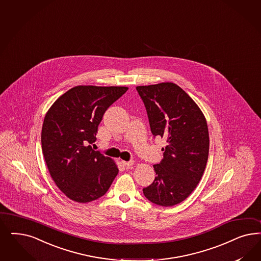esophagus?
<instances>
[{
  "label": "esophagus",
  "instance_id": "obj_1",
  "mask_svg": "<svg viewBox=\"0 0 261 261\" xmlns=\"http://www.w3.org/2000/svg\"><path fill=\"white\" fill-rule=\"evenodd\" d=\"M122 164L124 166H126L127 168H130L134 164H135V161L134 160H130V161H122Z\"/></svg>",
  "mask_w": 261,
  "mask_h": 261
}]
</instances>
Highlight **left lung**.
<instances>
[{
	"label": "left lung",
	"instance_id": "1",
	"mask_svg": "<svg viewBox=\"0 0 261 261\" xmlns=\"http://www.w3.org/2000/svg\"><path fill=\"white\" fill-rule=\"evenodd\" d=\"M151 134L166 139L155 177L143 188L145 197L161 206L185 201L202 177L210 151L206 120L197 103L173 83L137 86Z\"/></svg>",
	"mask_w": 261,
	"mask_h": 261
}]
</instances>
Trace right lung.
<instances>
[{
  "mask_svg": "<svg viewBox=\"0 0 261 261\" xmlns=\"http://www.w3.org/2000/svg\"><path fill=\"white\" fill-rule=\"evenodd\" d=\"M125 86L79 85L53 103L41 132L50 177L69 199L89 202L109 190L119 170L113 160L95 151L98 126L106 110L126 92Z\"/></svg>",
  "mask_w": 261,
  "mask_h": 261,
  "instance_id": "obj_1",
  "label": "right lung"
}]
</instances>
